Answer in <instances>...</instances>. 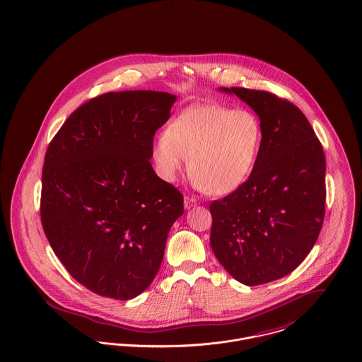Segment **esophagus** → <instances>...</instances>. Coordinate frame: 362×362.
Here are the masks:
<instances>
[{
    "instance_id": "obj_1",
    "label": "esophagus",
    "mask_w": 362,
    "mask_h": 362,
    "mask_svg": "<svg viewBox=\"0 0 362 362\" xmlns=\"http://www.w3.org/2000/svg\"><path fill=\"white\" fill-rule=\"evenodd\" d=\"M184 206H185L187 210H189V209H192L194 206H197V200H196L194 197L185 196V197H184Z\"/></svg>"
}]
</instances>
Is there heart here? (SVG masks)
<instances>
[{
    "instance_id": "heart-1",
    "label": "heart",
    "mask_w": 362,
    "mask_h": 362,
    "mask_svg": "<svg viewBox=\"0 0 362 362\" xmlns=\"http://www.w3.org/2000/svg\"><path fill=\"white\" fill-rule=\"evenodd\" d=\"M264 143L259 118L250 110L207 104L185 110L152 146L159 175L174 182L189 170L199 191L236 192L257 168Z\"/></svg>"
}]
</instances>
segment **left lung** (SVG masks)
Listing matches in <instances>:
<instances>
[{
	"instance_id": "obj_1",
	"label": "left lung",
	"mask_w": 362,
	"mask_h": 362,
	"mask_svg": "<svg viewBox=\"0 0 362 362\" xmlns=\"http://www.w3.org/2000/svg\"><path fill=\"white\" fill-rule=\"evenodd\" d=\"M258 115L264 143L257 168L236 192L210 204V244L244 286L289 274L303 262L325 214V156L303 112L276 95L219 88Z\"/></svg>"
}]
</instances>
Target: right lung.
<instances>
[{"mask_svg": "<svg viewBox=\"0 0 362 362\" xmlns=\"http://www.w3.org/2000/svg\"><path fill=\"white\" fill-rule=\"evenodd\" d=\"M177 96L111 92L75 110L49 144L41 221L56 257L101 296L127 300L155 279L184 197L151 165Z\"/></svg>", "mask_w": 362, "mask_h": 362, "instance_id": "1", "label": "right lung"}]
</instances>
